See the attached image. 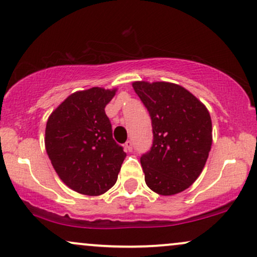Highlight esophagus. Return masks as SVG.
Wrapping results in <instances>:
<instances>
[{"mask_svg":"<svg viewBox=\"0 0 257 257\" xmlns=\"http://www.w3.org/2000/svg\"><path fill=\"white\" fill-rule=\"evenodd\" d=\"M124 147H125L126 151L132 152V151H133V143H132V141H131V140L126 141V143L124 144Z\"/></svg>","mask_w":257,"mask_h":257,"instance_id":"obj_1","label":"esophagus"}]
</instances>
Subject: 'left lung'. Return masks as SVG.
Here are the masks:
<instances>
[{"label":"left lung","instance_id":"8db88e82","mask_svg":"<svg viewBox=\"0 0 257 257\" xmlns=\"http://www.w3.org/2000/svg\"><path fill=\"white\" fill-rule=\"evenodd\" d=\"M133 88L152 123V146L140 157L146 185L162 196L182 192L200 175L211 149L209 111L181 85L134 82Z\"/></svg>","mask_w":257,"mask_h":257}]
</instances>
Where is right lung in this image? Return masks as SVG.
Returning <instances> with one entry per match:
<instances>
[{
    "label": "right lung",
    "mask_w": 257,
    "mask_h": 257,
    "mask_svg": "<svg viewBox=\"0 0 257 257\" xmlns=\"http://www.w3.org/2000/svg\"><path fill=\"white\" fill-rule=\"evenodd\" d=\"M116 89L76 91L55 108L46 126V150L59 178L76 192L105 193L116 184L125 152L112 138L105 113Z\"/></svg>",
    "instance_id": "obj_1"
}]
</instances>
